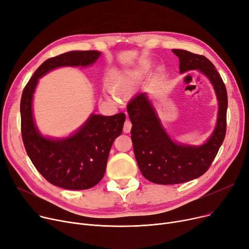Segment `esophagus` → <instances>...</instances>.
Returning <instances> with one entry per match:
<instances>
[{"instance_id":"esophagus-1","label":"esophagus","mask_w":249,"mask_h":249,"mask_svg":"<svg viewBox=\"0 0 249 249\" xmlns=\"http://www.w3.org/2000/svg\"><path fill=\"white\" fill-rule=\"evenodd\" d=\"M131 128H132V123L129 120H126L124 122V133H129V132H131Z\"/></svg>"}]
</instances>
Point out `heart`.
<instances>
[{
	"mask_svg": "<svg viewBox=\"0 0 249 249\" xmlns=\"http://www.w3.org/2000/svg\"><path fill=\"white\" fill-rule=\"evenodd\" d=\"M148 68H149V64L143 63L140 70L145 71ZM131 81H132V74L129 73H120L114 76L111 82L110 88L112 93L117 98L124 99L129 95V94H131V90H132Z\"/></svg>",
	"mask_w": 249,
	"mask_h": 249,
	"instance_id": "heart-1",
	"label": "heart"
}]
</instances>
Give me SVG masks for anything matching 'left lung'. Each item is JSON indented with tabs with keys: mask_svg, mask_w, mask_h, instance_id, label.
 <instances>
[{
	"mask_svg": "<svg viewBox=\"0 0 249 249\" xmlns=\"http://www.w3.org/2000/svg\"><path fill=\"white\" fill-rule=\"evenodd\" d=\"M179 57L180 73L198 70L215 89L219 102L216 127L202 146L173 142L164 127L147 93H140L126 106L132 122V142L138 166L146 179L158 184H178L202 176L211 166L226 135L228 97L224 82L208 58L182 50H172Z\"/></svg>",
	"mask_w": 249,
	"mask_h": 249,
	"instance_id": "obj_1",
	"label": "left lung"
}]
</instances>
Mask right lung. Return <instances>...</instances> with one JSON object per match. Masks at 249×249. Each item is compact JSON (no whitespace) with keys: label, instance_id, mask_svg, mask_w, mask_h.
<instances>
[{"label":"right lung","instance_id":"obj_1","mask_svg":"<svg viewBox=\"0 0 249 249\" xmlns=\"http://www.w3.org/2000/svg\"><path fill=\"white\" fill-rule=\"evenodd\" d=\"M97 51H73L49 58L35 71L22 93L21 134L33 165L52 184L73 191L88 189L104 176L109 151L123 132L125 114L92 113L78 131L65 139L43 137L35 125L32 99L38 79L60 67H86L95 63Z\"/></svg>","mask_w":249,"mask_h":249}]
</instances>
